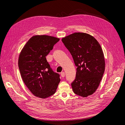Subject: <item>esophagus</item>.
<instances>
[{
	"label": "esophagus",
	"mask_w": 125,
	"mask_h": 125,
	"mask_svg": "<svg viewBox=\"0 0 125 125\" xmlns=\"http://www.w3.org/2000/svg\"><path fill=\"white\" fill-rule=\"evenodd\" d=\"M65 74L64 72H62V73H61V77H63V78H64V77H65Z\"/></svg>",
	"instance_id": "34e87169"
}]
</instances>
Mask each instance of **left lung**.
Here are the masks:
<instances>
[{"mask_svg": "<svg viewBox=\"0 0 125 125\" xmlns=\"http://www.w3.org/2000/svg\"><path fill=\"white\" fill-rule=\"evenodd\" d=\"M62 41L77 67L76 78L71 83L74 93L83 97L93 94L105 71L104 54L100 44L92 35L84 32L70 34Z\"/></svg>", "mask_w": 125, "mask_h": 125, "instance_id": "left-lung-1", "label": "left lung"}]
</instances>
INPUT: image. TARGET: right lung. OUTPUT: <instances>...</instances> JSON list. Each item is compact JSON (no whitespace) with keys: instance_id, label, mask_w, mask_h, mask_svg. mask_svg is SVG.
<instances>
[{"instance_id":"add662e5","label":"right lung","mask_w":125,"mask_h":125,"mask_svg":"<svg viewBox=\"0 0 125 125\" xmlns=\"http://www.w3.org/2000/svg\"><path fill=\"white\" fill-rule=\"evenodd\" d=\"M59 39L46 35L32 37L19 55L18 66L22 80L35 96L46 98L54 94L60 81L53 71L46 56Z\"/></svg>"}]
</instances>
